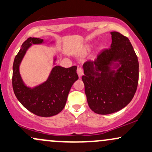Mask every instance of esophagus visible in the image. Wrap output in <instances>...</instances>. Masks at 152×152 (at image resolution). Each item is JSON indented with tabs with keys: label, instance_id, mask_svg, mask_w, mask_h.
Returning <instances> with one entry per match:
<instances>
[{
	"label": "esophagus",
	"instance_id": "34e87169",
	"mask_svg": "<svg viewBox=\"0 0 152 152\" xmlns=\"http://www.w3.org/2000/svg\"><path fill=\"white\" fill-rule=\"evenodd\" d=\"M77 75L78 76H79V77H81L83 75V69H81V68H77Z\"/></svg>",
	"mask_w": 152,
	"mask_h": 152
}]
</instances>
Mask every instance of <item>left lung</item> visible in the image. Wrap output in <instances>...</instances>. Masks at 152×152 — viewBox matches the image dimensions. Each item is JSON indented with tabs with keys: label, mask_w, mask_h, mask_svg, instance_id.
<instances>
[{
	"label": "left lung",
	"mask_w": 152,
	"mask_h": 152,
	"mask_svg": "<svg viewBox=\"0 0 152 152\" xmlns=\"http://www.w3.org/2000/svg\"><path fill=\"white\" fill-rule=\"evenodd\" d=\"M112 44L83 64L88 104L99 115L121 110L131 102L138 83V61L127 37L112 32Z\"/></svg>",
	"instance_id": "1"
}]
</instances>
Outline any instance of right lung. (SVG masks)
<instances>
[{"label": "right lung", "instance_id": "1", "mask_svg": "<svg viewBox=\"0 0 152 152\" xmlns=\"http://www.w3.org/2000/svg\"><path fill=\"white\" fill-rule=\"evenodd\" d=\"M42 43L43 39L29 37L22 44L13 64L12 86L16 97L24 107L35 115L48 117L57 115L64 108L70 89L78 75L76 66H54L45 82L34 88L26 86L19 72L20 64L32 45ZM56 60L54 56V65Z\"/></svg>", "mask_w": 152, "mask_h": 152}]
</instances>
